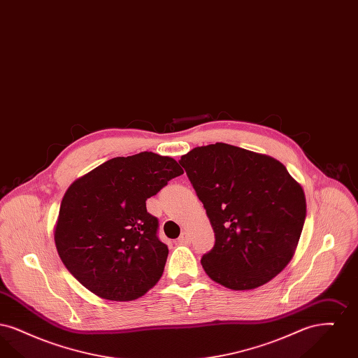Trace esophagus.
<instances>
[{
	"instance_id": "esophagus-1",
	"label": "esophagus",
	"mask_w": 358,
	"mask_h": 358,
	"mask_svg": "<svg viewBox=\"0 0 358 358\" xmlns=\"http://www.w3.org/2000/svg\"><path fill=\"white\" fill-rule=\"evenodd\" d=\"M178 243H180V244H189V243H190V235L187 234V231H184V232L181 234V236L178 238Z\"/></svg>"
}]
</instances>
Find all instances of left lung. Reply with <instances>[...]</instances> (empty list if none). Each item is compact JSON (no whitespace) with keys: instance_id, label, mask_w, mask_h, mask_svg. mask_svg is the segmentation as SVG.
I'll return each instance as SVG.
<instances>
[{"instance_id":"obj_1","label":"left lung","mask_w":358,"mask_h":358,"mask_svg":"<svg viewBox=\"0 0 358 358\" xmlns=\"http://www.w3.org/2000/svg\"><path fill=\"white\" fill-rule=\"evenodd\" d=\"M215 232L206 275L231 289H257L295 254L306 217L302 185L266 154L217 142L181 157Z\"/></svg>"}]
</instances>
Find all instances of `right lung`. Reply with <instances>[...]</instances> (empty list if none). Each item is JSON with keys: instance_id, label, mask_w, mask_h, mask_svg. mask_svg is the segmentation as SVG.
Listing matches in <instances>:
<instances>
[{"instance_id": "add662e5", "label": "right lung", "mask_w": 358, "mask_h": 358, "mask_svg": "<svg viewBox=\"0 0 358 358\" xmlns=\"http://www.w3.org/2000/svg\"><path fill=\"white\" fill-rule=\"evenodd\" d=\"M184 171L152 152L117 157L69 185L55 225L57 254L85 289L134 301L162 276L169 250L146 200Z\"/></svg>"}]
</instances>
